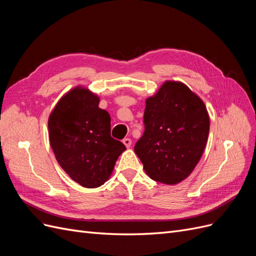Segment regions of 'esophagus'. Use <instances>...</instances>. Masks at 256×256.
<instances>
[{
	"label": "esophagus",
	"mask_w": 256,
	"mask_h": 256,
	"mask_svg": "<svg viewBox=\"0 0 256 256\" xmlns=\"http://www.w3.org/2000/svg\"><path fill=\"white\" fill-rule=\"evenodd\" d=\"M122 143L125 144V146H126V147H130V146H131V140H130L129 138H124V140H122Z\"/></svg>",
	"instance_id": "34e87169"
}]
</instances>
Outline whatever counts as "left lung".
<instances>
[{
  "instance_id": "left-lung-1",
  "label": "left lung",
  "mask_w": 256,
  "mask_h": 256,
  "mask_svg": "<svg viewBox=\"0 0 256 256\" xmlns=\"http://www.w3.org/2000/svg\"><path fill=\"white\" fill-rule=\"evenodd\" d=\"M144 134L134 152L152 180L175 184L187 178L202 157L209 134L204 102L180 82L166 81L146 99Z\"/></svg>"
}]
</instances>
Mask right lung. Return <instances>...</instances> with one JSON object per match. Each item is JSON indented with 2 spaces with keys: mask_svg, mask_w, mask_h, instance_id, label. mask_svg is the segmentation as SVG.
Here are the masks:
<instances>
[{
  "mask_svg": "<svg viewBox=\"0 0 256 256\" xmlns=\"http://www.w3.org/2000/svg\"><path fill=\"white\" fill-rule=\"evenodd\" d=\"M88 88H74L50 114V145L62 168L85 188H97L110 177L126 150L111 136V118Z\"/></svg>",
  "mask_w": 256,
  "mask_h": 256,
  "instance_id": "1",
  "label": "right lung"
}]
</instances>
